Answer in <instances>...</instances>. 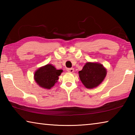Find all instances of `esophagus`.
I'll return each instance as SVG.
<instances>
[{
	"label": "esophagus",
	"mask_w": 135,
	"mask_h": 135,
	"mask_svg": "<svg viewBox=\"0 0 135 135\" xmlns=\"http://www.w3.org/2000/svg\"><path fill=\"white\" fill-rule=\"evenodd\" d=\"M67 71L70 73H73L74 72V69H73V68H68Z\"/></svg>",
	"instance_id": "34e87169"
}]
</instances>
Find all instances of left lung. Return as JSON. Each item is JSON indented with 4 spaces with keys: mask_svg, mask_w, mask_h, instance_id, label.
<instances>
[{
    "mask_svg": "<svg viewBox=\"0 0 135 135\" xmlns=\"http://www.w3.org/2000/svg\"><path fill=\"white\" fill-rule=\"evenodd\" d=\"M79 74L82 83L86 88L91 89L101 83L106 76L107 71L100 64L88 62Z\"/></svg>",
    "mask_w": 135,
    "mask_h": 135,
    "instance_id": "obj_1",
    "label": "left lung"
}]
</instances>
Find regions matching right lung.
Masks as SVG:
<instances>
[{
    "label": "right lung",
    "mask_w": 135,
    "mask_h": 135,
    "mask_svg": "<svg viewBox=\"0 0 135 135\" xmlns=\"http://www.w3.org/2000/svg\"><path fill=\"white\" fill-rule=\"evenodd\" d=\"M62 72V70H58L51 64H47L36 71L35 79L40 87L49 89L54 86Z\"/></svg>",
    "instance_id": "add662e5"
}]
</instances>
